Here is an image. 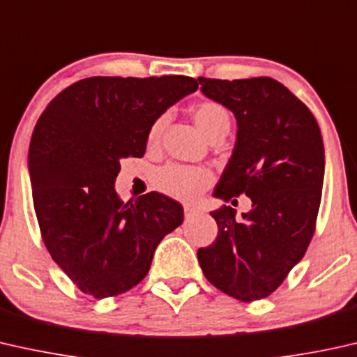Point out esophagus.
I'll list each match as a JSON object with an SVG mask.
<instances>
[{"instance_id":"34e87169","label":"esophagus","mask_w":357,"mask_h":357,"mask_svg":"<svg viewBox=\"0 0 357 357\" xmlns=\"http://www.w3.org/2000/svg\"><path fill=\"white\" fill-rule=\"evenodd\" d=\"M183 213H185V219H193L195 215H198L199 214V211L196 209V208H191V206H185V209H183Z\"/></svg>"}]
</instances>
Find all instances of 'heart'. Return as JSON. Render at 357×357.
I'll return each mask as SVG.
<instances>
[{
	"instance_id": "obj_1",
	"label": "heart",
	"mask_w": 357,
	"mask_h": 357,
	"mask_svg": "<svg viewBox=\"0 0 357 357\" xmlns=\"http://www.w3.org/2000/svg\"><path fill=\"white\" fill-rule=\"evenodd\" d=\"M191 117L195 126L203 135L211 140L214 137H225L230 130V112L224 105L217 101H199L191 107ZM167 117L161 116L151 123L148 130V144L154 146L161 138ZM211 174L203 167H188L172 164L161 169L156 175V187L164 195L178 201H195L201 191L209 187Z\"/></svg>"
}]
</instances>
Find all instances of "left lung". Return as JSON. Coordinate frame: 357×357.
Listing matches in <instances>:
<instances>
[{
	"label": "left lung",
	"mask_w": 357,
	"mask_h": 357,
	"mask_svg": "<svg viewBox=\"0 0 357 357\" xmlns=\"http://www.w3.org/2000/svg\"><path fill=\"white\" fill-rule=\"evenodd\" d=\"M198 82L203 95L234 112L238 127L214 196L246 195L252 203L243 220L231 206L211 213L219 234L199 248L198 261L220 291L257 301L282 285L311 243L324 185L322 135L306 105L271 77Z\"/></svg>",
	"instance_id": "8db88e82"
}]
</instances>
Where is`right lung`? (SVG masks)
<instances>
[{
  "mask_svg": "<svg viewBox=\"0 0 357 357\" xmlns=\"http://www.w3.org/2000/svg\"><path fill=\"white\" fill-rule=\"evenodd\" d=\"M198 90L185 75L90 77L59 93L29 148L33 208L53 261L85 294L138 285L161 240L183 222L177 201L151 191L128 203L114 182L126 158H143L148 130Z\"/></svg>",
  "mask_w": 357,
  "mask_h": 357,
  "instance_id": "1",
  "label": "right lung"
}]
</instances>
